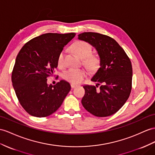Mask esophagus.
<instances>
[{
  "instance_id": "34e87169",
  "label": "esophagus",
  "mask_w": 155,
  "mask_h": 155,
  "mask_svg": "<svg viewBox=\"0 0 155 155\" xmlns=\"http://www.w3.org/2000/svg\"><path fill=\"white\" fill-rule=\"evenodd\" d=\"M71 88H76V87H77L78 85L76 84H73V83H71Z\"/></svg>"
}]
</instances>
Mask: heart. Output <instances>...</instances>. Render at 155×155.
<instances>
[{
  "mask_svg": "<svg viewBox=\"0 0 155 155\" xmlns=\"http://www.w3.org/2000/svg\"><path fill=\"white\" fill-rule=\"evenodd\" d=\"M71 49L79 58L82 59V63L91 71L97 70L100 65V58L96 54H92V46L88 42L78 41L71 46ZM58 65L64 66V51H62L58 58ZM65 80L73 84H78L83 81L86 77V71L82 69L71 68L65 71L63 74Z\"/></svg>",
  "mask_w": 155,
  "mask_h": 155,
  "instance_id": "b5f03b06",
  "label": "heart"
}]
</instances>
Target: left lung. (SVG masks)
<instances>
[{"mask_svg": "<svg viewBox=\"0 0 155 155\" xmlns=\"http://www.w3.org/2000/svg\"><path fill=\"white\" fill-rule=\"evenodd\" d=\"M78 38L88 42L97 51L100 67L91 81L96 86L85 85L82 104L99 117L110 116L124 105L132 90V67L124 49L113 38L97 33L84 32ZM100 85L98 90L96 88Z\"/></svg>", "mask_w": 155, "mask_h": 155, "instance_id": "1", "label": "left lung"}]
</instances>
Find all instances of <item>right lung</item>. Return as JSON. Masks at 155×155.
Instances as JSON below:
<instances>
[{"label":"right lung","instance_id":"1","mask_svg":"<svg viewBox=\"0 0 155 155\" xmlns=\"http://www.w3.org/2000/svg\"><path fill=\"white\" fill-rule=\"evenodd\" d=\"M76 34L46 33L27 42L19 51L12 73L18 100L26 111L36 117L50 115L59 108L71 90L69 82L47 84L58 67L63 47Z\"/></svg>","mask_w":155,"mask_h":155}]
</instances>
